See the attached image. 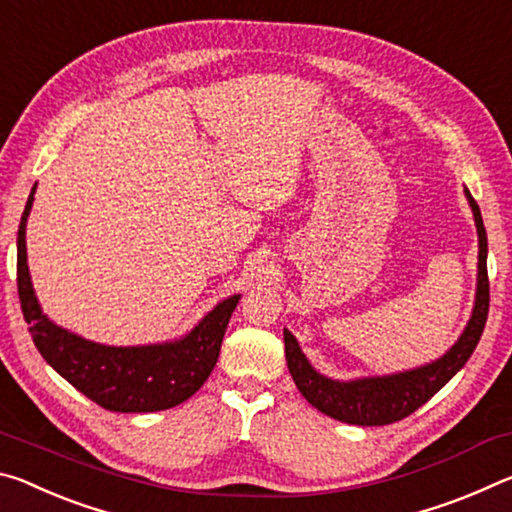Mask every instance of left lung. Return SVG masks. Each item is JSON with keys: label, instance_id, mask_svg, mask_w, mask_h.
<instances>
[{"label": "left lung", "instance_id": "1", "mask_svg": "<svg viewBox=\"0 0 512 512\" xmlns=\"http://www.w3.org/2000/svg\"><path fill=\"white\" fill-rule=\"evenodd\" d=\"M465 197L472 206L476 231H479V279H476V299L474 311L465 326L463 335L451 347L445 356L433 360L429 365L415 367V370L388 374V376H370V379L356 381H333L324 376L308 363L299 342L288 329H283L286 340V360L292 381L301 395L320 413L333 417V420L358 424V426H383L392 424L415 413L417 408L426 404L435 392L445 388L467 358L474 354L479 345L481 333L485 329L490 308V283H488V236H485L483 217L474 197L465 188Z\"/></svg>", "mask_w": 512, "mask_h": 512}]
</instances>
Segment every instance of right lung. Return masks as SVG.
<instances>
[{
    "instance_id": "add662e5",
    "label": "right lung",
    "mask_w": 512,
    "mask_h": 512,
    "mask_svg": "<svg viewBox=\"0 0 512 512\" xmlns=\"http://www.w3.org/2000/svg\"><path fill=\"white\" fill-rule=\"evenodd\" d=\"M27 199L18 229V295L33 345L67 383L113 413H154L179 406L204 385L220 356L222 338L240 295L217 304L181 340L142 347L97 345L56 326L40 308L27 265Z\"/></svg>"
}]
</instances>
